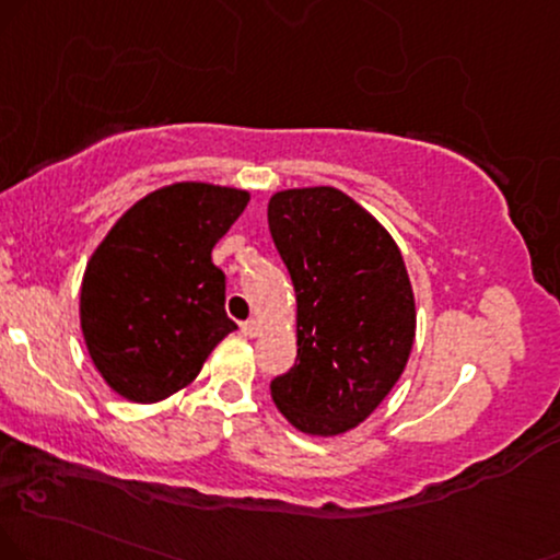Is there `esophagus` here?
Returning a JSON list of instances; mask_svg holds the SVG:
<instances>
[{
  "label": "esophagus",
  "mask_w": 560,
  "mask_h": 560,
  "mask_svg": "<svg viewBox=\"0 0 560 560\" xmlns=\"http://www.w3.org/2000/svg\"><path fill=\"white\" fill-rule=\"evenodd\" d=\"M241 332H244L246 337H257L261 332V324L257 319H248L241 324Z\"/></svg>",
  "instance_id": "1"
}]
</instances>
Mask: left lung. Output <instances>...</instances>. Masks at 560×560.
I'll return each mask as SVG.
<instances>
[{
    "mask_svg": "<svg viewBox=\"0 0 560 560\" xmlns=\"http://www.w3.org/2000/svg\"><path fill=\"white\" fill-rule=\"evenodd\" d=\"M267 220L299 303V358L269 392L301 433L340 436L382 405L410 358L416 295L405 259L335 186L278 191Z\"/></svg>",
    "mask_w": 560,
    "mask_h": 560,
    "instance_id": "1",
    "label": "left lung"
}]
</instances>
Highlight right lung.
<instances>
[{"label": "right lung", "instance_id": "right-lung-1", "mask_svg": "<svg viewBox=\"0 0 560 560\" xmlns=\"http://www.w3.org/2000/svg\"><path fill=\"white\" fill-rule=\"evenodd\" d=\"M248 205V191L178 182L150 191L116 220L80 288L88 353L116 395L161 402L197 378L236 324L212 246Z\"/></svg>", "mask_w": 560, "mask_h": 560}]
</instances>
